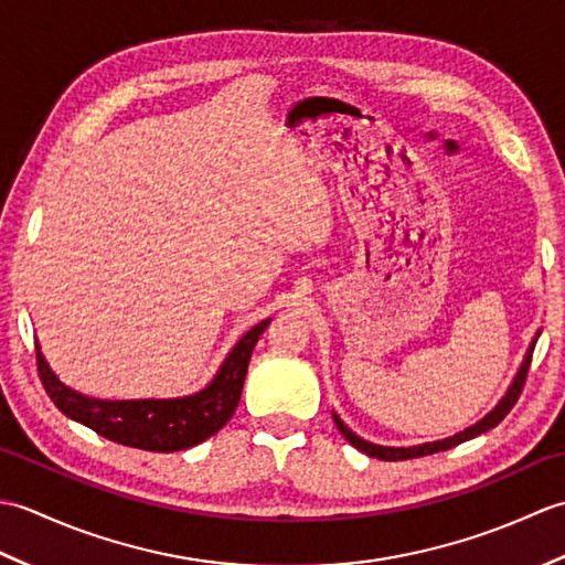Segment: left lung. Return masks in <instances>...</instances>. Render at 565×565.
Instances as JSON below:
<instances>
[{
  "label": "left lung",
  "instance_id": "obj_1",
  "mask_svg": "<svg viewBox=\"0 0 565 565\" xmlns=\"http://www.w3.org/2000/svg\"><path fill=\"white\" fill-rule=\"evenodd\" d=\"M536 340H539V332H536V338L532 340L530 352H526V356H524V362H522V366H520V374L514 376L512 386H510L508 393H505V398H502V401L495 405V411H490V413L481 419V423H476L473 427H468V429L459 431V435H454V437H449V439L419 444V447H407V449L398 447V449H395V447H379V444H371V441H366V439H362V437H356L354 431H352L350 427H347L338 415H332V417H334V425H338V429L342 431V437H344L347 441H350L352 447H356L359 451H364L366 456H371V459H381V461L417 459V456H427V454H437V451H447V449H451V447H459L461 441L473 439V437H478V435H483V431L493 429L495 425H500L502 419H505V415L514 407V403L520 401V393H522L524 381H526V371H530V364H532V352H534Z\"/></svg>",
  "mask_w": 565,
  "mask_h": 565
}]
</instances>
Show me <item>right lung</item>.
I'll list each match as a JSON object with an SVG mask.
<instances>
[{
	"label": "right lung",
	"instance_id": "obj_1",
	"mask_svg": "<svg viewBox=\"0 0 565 565\" xmlns=\"http://www.w3.org/2000/svg\"><path fill=\"white\" fill-rule=\"evenodd\" d=\"M269 320L257 322L233 352L227 354L221 371L211 381V386L203 388L189 398L174 401H97L79 395L45 364L43 354H35L39 376L43 381L45 393L60 413L87 425L97 435L111 439L116 444L146 451H182L194 444L215 435L227 419L233 417L235 407L243 395V383L247 376V364L252 350L259 340Z\"/></svg>",
	"mask_w": 565,
	"mask_h": 565
}]
</instances>
